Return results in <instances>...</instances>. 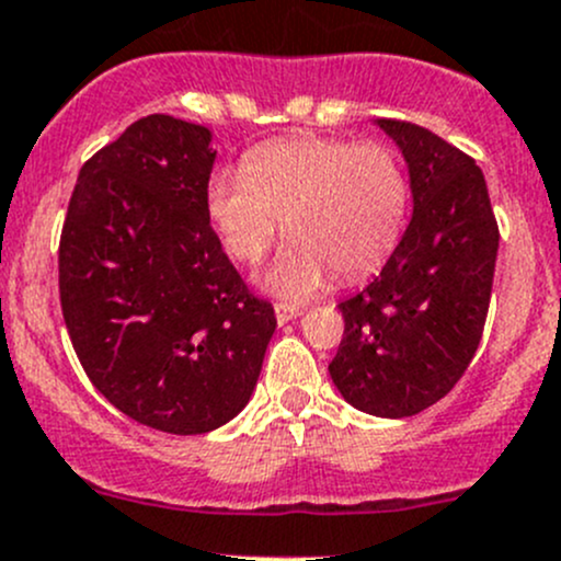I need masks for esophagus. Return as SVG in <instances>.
Here are the masks:
<instances>
[{
  "label": "esophagus",
  "instance_id": "1",
  "mask_svg": "<svg viewBox=\"0 0 561 561\" xmlns=\"http://www.w3.org/2000/svg\"><path fill=\"white\" fill-rule=\"evenodd\" d=\"M274 312H276V322H279V325H285V322H290L293 317L301 314V309L293 307V304H276Z\"/></svg>",
  "mask_w": 561,
  "mask_h": 561
}]
</instances>
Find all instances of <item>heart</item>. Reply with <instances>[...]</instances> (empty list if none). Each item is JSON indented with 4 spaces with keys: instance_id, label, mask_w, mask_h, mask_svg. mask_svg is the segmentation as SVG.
<instances>
[{
    "instance_id": "1",
    "label": "heart",
    "mask_w": 561,
    "mask_h": 561,
    "mask_svg": "<svg viewBox=\"0 0 561 561\" xmlns=\"http://www.w3.org/2000/svg\"><path fill=\"white\" fill-rule=\"evenodd\" d=\"M410 206L401 157L380 140L301 135L249 151L241 173L206 184L208 222L241 263H257L285 219L293 236L265 274L285 298L320 290L333 274L350 282L393 252Z\"/></svg>"
}]
</instances>
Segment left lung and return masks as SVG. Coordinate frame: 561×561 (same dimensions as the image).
Wrapping results in <instances>:
<instances>
[{
  "label": "left lung",
  "instance_id": "obj_1",
  "mask_svg": "<svg viewBox=\"0 0 561 561\" xmlns=\"http://www.w3.org/2000/svg\"><path fill=\"white\" fill-rule=\"evenodd\" d=\"M377 127L410 168L412 219L380 276L339 304L344 336L328 371L355 410L410 417L448 396L478 350L500 228L472 157L417 124Z\"/></svg>",
  "mask_w": 561,
  "mask_h": 561
}]
</instances>
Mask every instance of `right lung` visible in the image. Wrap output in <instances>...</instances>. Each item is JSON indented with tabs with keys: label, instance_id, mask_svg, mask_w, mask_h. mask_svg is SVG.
I'll return each mask as SVG.
<instances>
[{
	"label": "right lung",
	"instance_id": "obj_1",
	"mask_svg": "<svg viewBox=\"0 0 561 561\" xmlns=\"http://www.w3.org/2000/svg\"><path fill=\"white\" fill-rule=\"evenodd\" d=\"M211 133L151 113L78 173L59 241L67 333L133 421L206 434L247 407L274 336L206 214Z\"/></svg>",
	"mask_w": 561,
	"mask_h": 561
}]
</instances>
